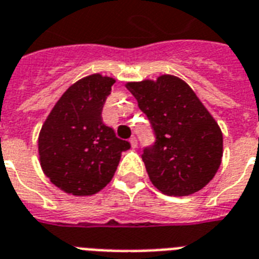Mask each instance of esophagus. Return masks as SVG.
I'll return each mask as SVG.
<instances>
[{
    "label": "esophagus",
    "instance_id": "esophagus-1",
    "mask_svg": "<svg viewBox=\"0 0 259 259\" xmlns=\"http://www.w3.org/2000/svg\"><path fill=\"white\" fill-rule=\"evenodd\" d=\"M130 143H131L132 148H136V147H138V140H136L135 136H132L131 139H130Z\"/></svg>",
    "mask_w": 259,
    "mask_h": 259
}]
</instances>
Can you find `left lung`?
Segmentation results:
<instances>
[{
  "label": "left lung",
  "instance_id": "1",
  "mask_svg": "<svg viewBox=\"0 0 259 259\" xmlns=\"http://www.w3.org/2000/svg\"><path fill=\"white\" fill-rule=\"evenodd\" d=\"M125 87L156 136L142 155L151 183L171 196L202 190L215 177L223 156L222 131L211 113L191 87L174 74Z\"/></svg>",
  "mask_w": 259,
  "mask_h": 259
}]
</instances>
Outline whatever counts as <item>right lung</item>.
Listing matches in <instances>:
<instances>
[{
	"label": "right lung",
	"mask_w": 259,
	"mask_h": 259,
	"mask_svg": "<svg viewBox=\"0 0 259 259\" xmlns=\"http://www.w3.org/2000/svg\"><path fill=\"white\" fill-rule=\"evenodd\" d=\"M115 78L94 73L72 84L38 134L40 165L49 181L74 196L94 195L108 185L130 143L101 119Z\"/></svg>",
	"instance_id": "add662e5"
}]
</instances>
